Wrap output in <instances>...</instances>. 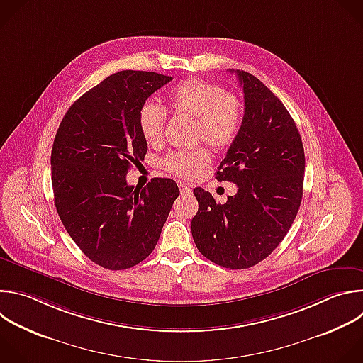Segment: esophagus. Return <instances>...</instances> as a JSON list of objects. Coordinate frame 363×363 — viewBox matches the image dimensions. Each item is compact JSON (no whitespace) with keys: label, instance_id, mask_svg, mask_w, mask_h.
<instances>
[{"label":"esophagus","instance_id":"obj_1","mask_svg":"<svg viewBox=\"0 0 363 363\" xmlns=\"http://www.w3.org/2000/svg\"><path fill=\"white\" fill-rule=\"evenodd\" d=\"M178 186H179L181 195H188V194H191V186H188L186 184H182V182H179V184H178Z\"/></svg>","mask_w":363,"mask_h":363}]
</instances>
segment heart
<instances>
[{"label": "heart", "instance_id": "heart-1", "mask_svg": "<svg viewBox=\"0 0 363 363\" xmlns=\"http://www.w3.org/2000/svg\"><path fill=\"white\" fill-rule=\"evenodd\" d=\"M168 108L175 115L196 119V138L216 151L228 150L238 138L244 123L240 101L229 95L222 86L203 79H188L178 84L168 94ZM167 111L147 101L138 112V127L143 138L151 147L164 141ZM211 162L205 148L174 151L162 160V168L182 179L195 178Z\"/></svg>", "mask_w": 363, "mask_h": 363}]
</instances>
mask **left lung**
Masks as SVG:
<instances>
[{
  "label": "left lung",
  "mask_w": 363,
  "mask_h": 363,
  "mask_svg": "<svg viewBox=\"0 0 363 363\" xmlns=\"http://www.w3.org/2000/svg\"><path fill=\"white\" fill-rule=\"evenodd\" d=\"M244 89V123L215 178L238 191L219 203L195 188L191 230L198 251L216 265L247 269L282 242L302 201L305 152L295 121L257 77L236 71Z\"/></svg>",
  "instance_id": "8db88e82"
}]
</instances>
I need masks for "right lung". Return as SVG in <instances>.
Masks as SVG:
<instances>
[{
  "label": "right lung",
  "mask_w": 363,
  "mask_h": 363,
  "mask_svg": "<svg viewBox=\"0 0 363 363\" xmlns=\"http://www.w3.org/2000/svg\"><path fill=\"white\" fill-rule=\"evenodd\" d=\"M172 77L119 71L79 96L64 115L51 152L57 212L78 248L96 265L135 267L155 248L174 201L175 181L127 184L148 145L138 127L147 98Z\"/></svg>",
  "instance_id": "obj_1"
}]
</instances>
